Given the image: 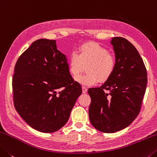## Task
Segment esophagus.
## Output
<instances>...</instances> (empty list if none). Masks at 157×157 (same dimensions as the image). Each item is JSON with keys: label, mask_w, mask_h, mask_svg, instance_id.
<instances>
[{"label": "esophagus", "mask_w": 157, "mask_h": 157, "mask_svg": "<svg viewBox=\"0 0 157 157\" xmlns=\"http://www.w3.org/2000/svg\"><path fill=\"white\" fill-rule=\"evenodd\" d=\"M82 90H83V93L86 94V93H87V92H88V89H87L86 87L82 86Z\"/></svg>", "instance_id": "obj_1"}]
</instances>
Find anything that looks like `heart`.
<instances>
[{
    "label": "heart",
    "instance_id": "obj_1",
    "mask_svg": "<svg viewBox=\"0 0 157 157\" xmlns=\"http://www.w3.org/2000/svg\"><path fill=\"white\" fill-rule=\"evenodd\" d=\"M115 65L114 56L106 48L94 42L81 45L78 53L74 51L69 57V71L73 76H78L86 67L87 73L75 78L84 86H94L99 81H107L113 73Z\"/></svg>",
    "mask_w": 157,
    "mask_h": 157
}]
</instances>
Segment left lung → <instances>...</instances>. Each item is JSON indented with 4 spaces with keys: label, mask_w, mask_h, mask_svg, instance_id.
Masks as SVG:
<instances>
[{
    "label": "left lung",
    "mask_w": 157,
    "mask_h": 157,
    "mask_svg": "<svg viewBox=\"0 0 157 157\" xmlns=\"http://www.w3.org/2000/svg\"><path fill=\"white\" fill-rule=\"evenodd\" d=\"M116 65L111 76L99 88L88 89L92 125L104 133H114L132 124L139 114L147 87V71L132 43L113 37Z\"/></svg>",
    "instance_id": "left-lung-1"
}]
</instances>
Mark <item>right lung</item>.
I'll list each match as a JSON object with an SVG mask.
<instances>
[{
    "label": "right lung",
    "instance_id": "add662e5",
    "mask_svg": "<svg viewBox=\"0 0 157 157\" xmlns=\"http://www.w3.org/2000/svg\"><path fill=\"white\" fill-rule=\"evenodd\" d=\"M12 89L15 109L27 124L44 133L61 129L68 121L81 86L69 71L66 56L56 41L33 42L14 67Z\"/></svg>",
    "mask_w": 157,
    "mask_h": 157
}]
</instances>
